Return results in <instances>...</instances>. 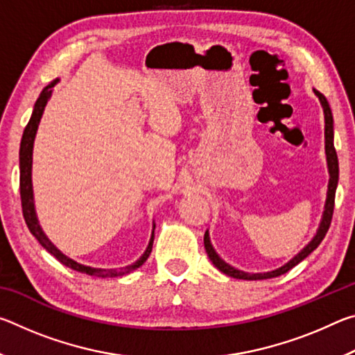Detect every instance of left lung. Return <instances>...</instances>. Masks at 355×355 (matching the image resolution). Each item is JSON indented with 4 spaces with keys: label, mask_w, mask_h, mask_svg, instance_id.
<instances>
[{
    "label": "left lung",
    "mask_w": 355,
    "mask_h": 355,
    "mask_svg": "<svg viewBox=\"0 0 355 355\" xmlns=\"http://www.w3.org/2000/svg\"><path fill=\"white\" fill-rule=\"evenodd\" d=\"M313 92L318 98H320V103L322 106V112H324V142H326V159H327V171H329V184H327V197H326V203H324V211L321 216V222L320 227H318L316 235L311 238V241L305 245V248L297 252L290 261H286L285 264H282L280 268L272 269V271H266V272H245L238 269L232 264H228L225 260H222L219 257L218 252L214 250L211 239H209V233L208 230L205 232V236H203V244H205V250L208 254V258L211 260L216 268L219 269L220 272H224L227 275H230L233 279H243V280H264V279H272V277H279V275L285 274L290 271L291 268L296 266L304 258H307L311 252H313L318 245L321 244V241L326 236V233L329 230L330 220H332V214H334V203H335V191H336V184H338V158H336V152L334 147V117H332V111H330L329 101L326 100L322 94L318 91Z\"/></svg>",
    "instance_id": "8db88e82"
}]
</instances>
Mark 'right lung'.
<instances>
[{
  "label": "right lung",
  "mask_w": 355,
  "mask_h": 355,
  "mask_svg": "<svg viewBox=\"0 0 355 355\" xmlns=\"http://www.w3.org/2000/svg\"><path fill=\"white\" fill-rule=\"evenodd\" d=\"M58 83H59V78L55 81H51L46 87H44V91L40 92L37 101H35L31 119H29L26 128L23 131V137L20 144V196H21L23 216H25L29 232H31L35 236V239L42 244V248L46 249L53 257H56L58 260L62 264H65L67 268L73 269V271H78V272H84L87 275H95V277H122V275L133 272L135 269H137L146 263L150 252H152L153 238H155V224H153L152 236H150L146 252H144V254L137 258L135 263H131L125 268H92V266H86V264L75 261L73 258L62 254V252L59 250L56 245L50 241V239H48L45 232L42 230V227L39 224L37 213H35L34 191H33V148H34V139H35V135H37L40 119L44 116L48 100L51 98L53 87H55Z\"/></svg>",
  "instance_id": "right-lung-1"
}]
</instances>
